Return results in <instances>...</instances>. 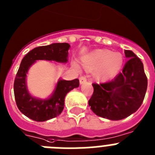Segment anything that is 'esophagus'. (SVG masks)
<instances>
[{
	"label": "esophagus",
	"mask_w": 155,
	"mask_h": 155,
	"mask_svg": "<svg viewBox=\"0 0 155 155\" xmlns=\"http://www.w3.org/2000/svg\"><path fill=\"white\" fill-rule=\"evenodd\" d=\"M79 81H80L81 84H82L85 83V82L87 81V78L84 76H81L80 78H79Z\"/></svg>",
	"instance_id": "34e87169"
}]
</instances>
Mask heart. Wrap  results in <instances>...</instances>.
<instances>
[{
    "mask_svg": "<svg viewBox=\"0 0 155 155\" xmlns=\"http://www.w3.org/2000/svg\"><path fill=\"white\" fill-rule=\"evenodd\" d=\"M82 65L87 71H94V78L98 81L113 78L121 69L123 56L109 50L98 49L85 54L81 59Z\"/></svg>",
    "mask_w": 155,
    "mask_h": 155,
    "instance_id": "obj_1",
    "label": "heart"
}]
</instances>
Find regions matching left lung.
<instances>
[{"label":"left lung","mask_w":155,"mask_h":155,"mask_svg":"<svg viewBox=\"0 0 155 155\" xmlns=\"http://www.w3.org/2000/svg\"><path fill=\"white\" fill-rule=\"evenodd\" d=\"M123 70L110 81L92 84L94 92L88 101L92 111L112 120L124 119L140 107L147 87V78L140 58L129 50Z\"/></svg>","instance_id":"1"}]
</instances>
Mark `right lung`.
<instances>
[{
	"instance_id": "right-lung-1",
	"label": "right lung",
	"mask_w": 155,
	"mask_h": 155,
	"mask_svg": "<svg viewBox=\"0 0 155 155\" xmlns=\"http://www.w3.org/2000/svg\"><path fill=\"white\" fill-rule=\"evenodd\" d=\"M68 43H54L38 47L28 52L21 61L15 77L14 92L17 106L22 114L35 121H45L61 114L64 107V98L70 91L79 86L78 78L72 81L59 79L54 93L49 98L38 99L32 97L26 85V76L30 67L38 60L68 62Z\"/></svg>"
}]
</instances>
